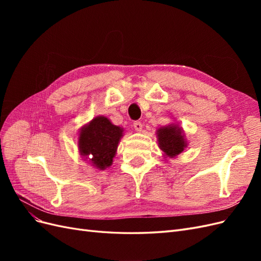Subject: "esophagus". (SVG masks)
<instances>
[{
	"label": "esophagus",
	"instance_id": "esophagus-1",
	"mask_svg": "<svg viewBox=\"0 0 261 261\" xmlns=\"http://www.w3.org/2000/svg\"><path fill=\"white\" fill-rule=\"evenodd\" d=\"M134 127H135V129L137 132H141L143 130V124H141V122H139V121H136V122H134Z\"/></svg>",
	"mask_w": 261,
	"mask_h": 261
}]
</instances>
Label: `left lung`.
<instances>
[{"label": "left lung", "instance_id": "1", "mask_svg": "<svg viewBox=\"0 0 261 261\" xmlns=\"http://www.w3.org/2000/svg\"><path fill=\"white\" fill-rule=\"evenodd\" d=\"M158 145L164 152V156L175 158L187 147L185 134L178 125L170 124L156 130Z\"/></svg>", "mask_w": 261, "mask_h": 261}]
</instances>
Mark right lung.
Here are the masks:
<instances>
[{
  "mask_svg": "<svg viewBox=\"0 0 261 261\" xmlns=\"http://www.w3.org/2000/svg\"><path fill=\"white\" fill-rule=\"evenodd\" d=\"M122 136V127L106 116H97L81 128L78 149L94 168L105 170L111 167Z\"/></svg>",
  "mask_w": 261,
  "mask_h": 261,
  "instance_id": "1",
  "label": "right lung"
}]
</instances>
